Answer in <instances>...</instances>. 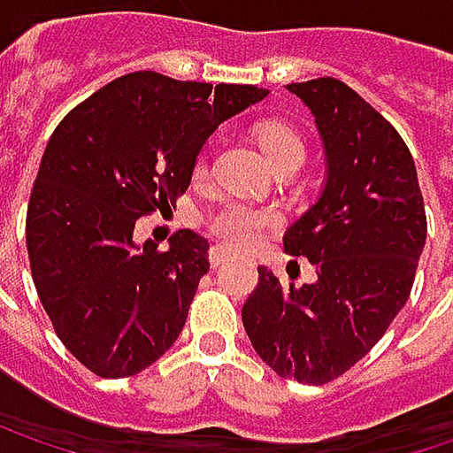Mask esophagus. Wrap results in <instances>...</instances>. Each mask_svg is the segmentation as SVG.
<instances>
[{
	"label": "esophagus",
	"instance_id": "1",
	"mask_svg": "<svg viewBox=\"0 0 453 453\" xmlns=\"http://www.w3.org/2000/svg\"><path fill=\"white\" fill-rule=\"evenodd\" d=\"M227 259H233V251L230 249H226V246H212L210 249V265L218 270L220 265H226Z\"/></svg>",
	"mask_w": 453,
	"mask_h": 453
}]
</instances>
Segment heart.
<instances>
[{"mask_svg": "<svg viewBox=\"0 0 453 453\" xmlns=\"http://www.w3.org/2000/svg\"><path fill=\"white\" fill-rule=\"evenodd\" d=\"M259 146L270 157V162L278 167L283 162H304V138L299 136L288 123L280 120H267L257 131ZM204 154L196 159V173L204 170ZM280 223V215L270 207H254L241 199H227L220 207H215L207 215V227L223 238L230 246H251L257 243L265 230Z\"/></svg>", "mask_w": 453, "mask_h": 453, "instance_id": "1", "label": "heart"}]
</instances>
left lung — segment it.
I'll use <instances>...</instances> for the list:
<instances>
[{
    "mask_svg": "<svg viewBox=\"0 0 453 453\" xmlns=\"http://www.w3.org/2000/svg\"><path fill=\"white\" fill-rule=\"evenodd\" d=\"M315 115L327 157L317 204L286 230L315 283H280L259 267L241 319L254 351L286 380L325 386L351 370L407 304L427 220L399 131L338 78L291 83Z\"/></svg>",
    "mask_w": 453,
    "mask_h": 453,
    "instance_id": "obj_1",
    "label": "left lung"
}]
</instances>
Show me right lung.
Here are the masks:
<instances>
[{
	"mask_svg": "<svg viewBox=\"0 0 453 453\" xmlns=\"http://www.w3.org/2000/svg\"><path fill=\"white\" fill-rule=\"evenodd\" d=\"M238 83L175 81L151 70L115 78L54 128L31 191L26 243L57 338L99 378H131L180 335L210 243L178 230L167 251L136 249L141 215L186 194L215 128L265 99Z\"/></svg>",
	"mask_w": 453,
	"mask_h": 453,
	"instance_id": "add662e5",
	"label": "right lung"
}]
</instances>
